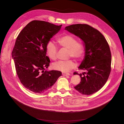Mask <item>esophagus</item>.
<instances>
[{
    "label": "esophagus",
    "instance_id": "34e87169",
    "mask_svg": "<svg viewBox=\"0 0 124 124\" xmlns=\"http://www.w3.org/2000/svg\"><path fill=\"white\" fill-rule=\"evenodd\" d=\"M62 75L63 76H67V75H70V74L68 73H65V72H62Z\"/></svg>",
    "mask_w": 124,
    "mask_h": 124
}]
</instances>
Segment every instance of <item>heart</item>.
Instances as JSON below:
<instances>
[{
  "mask_svg": "<svg viewBox=\"0 0 124 124\" xmlns=\"http://www.w3.org/2000/svg\"><path fill=\"white\" fill-rule=\"evenodd\" d=\"M57 41L60 46L68 49V57H73L77 60L81 59L85 54V47L81 42L78 41L77 39L71 35L65 34L59 36ZM58 48L51 41L47 42L46 53L51 60H55L57 59ZM53 69L66 72L75 67V64L71 59L59 61L53 63L52 65Z\"/></svg>",
  "mask_w": 124,
  "mask_h": 124,
  "instance_id": "obj_1",
  "label": "heart"
}]
</instances>
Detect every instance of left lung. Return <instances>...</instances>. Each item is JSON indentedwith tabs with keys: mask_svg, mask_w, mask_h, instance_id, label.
Returning a JSON list of instances; mask_svg holds the SVG:
<instances>
[{
	"mask_svg": "<svg viewBox=\"0 0 124 124\" xmlns=\"http://www.w3.org/2000/svg\"><path fill=\"white\" fill-rule=\"evenodd\" d=\"M65 30L81 39L85 46V57L78 68L86 74L73 73L81 78V82L74 88L83 95L93 94L103 87L110 73L109 45L104 36L90 25L74 24L66 26Z\"/></svg>",
	"mask_w": 124,
	"mask_h": 124,
	"instance_id": "8db88e82",
	"label": "left lung"
}]
</instances>
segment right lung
I'll return each instance as SVG.
<instances>
[{
  "mask_svg": "<svg viewBox=\"0 0 124 124\" xmlns=\"http://www.w3.org/2000/svg\"><path fill=\"white\" fill-rule=\"evenodd\" d=\"M61 26L43 21H32L16 39L12 53L16 72L21 83L32 92H46L61 76L59 71L45 70L50 63L46 56V44Z\"/></svg>",
  "mask_w": 124,
  "mask_h": 124,
  "instance_id": "right-lung-1",
  "label": "right lung"
}]
</instances>
